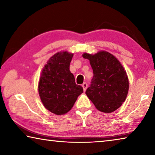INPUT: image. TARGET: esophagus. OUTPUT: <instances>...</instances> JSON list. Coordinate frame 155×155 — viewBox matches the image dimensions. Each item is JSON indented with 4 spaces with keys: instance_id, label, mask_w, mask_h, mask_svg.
<instances>
[{
    "instance_id": "esophagus-1",
    "label": "esophagus",
    "mask_w": 155,
    "mask_h": 155,
    "mask_svg": "<svg viewBox=\"0 0 155 155\" xmlns=\"http://www.w3.org/2000/svg\"><path fill=\"white\" fill-rule=\"evenodd\" d=\"M82 87L83 88V90L85 91L86 90H87V83H83L82 84Z\"/></svg>"
}]
</instances>
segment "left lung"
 Listing matches in <instances>:
<instances>
[{"label":"left lung","mask_w":155,"mask_h":155,"mask_svg":"<svg viewBox=\"0 0 155 155\" xmlns=\"http://www.w3.org/2000/svg\"><path fill=\"white\" fill-rule=\"evenodd\" d=\"M83 57L90 60L94 74L85 94L99 111H115L124 103L128 91V79L124 68L114 55L105 51L94 55L85 53Z\"/></svg>","instance_id":"obj_1"}]
</instances>
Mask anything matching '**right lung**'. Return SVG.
<instances>
[{
    "mask_svg": "<svg viewBox=\"0 0 155 155\" xmlns=\"http://www.w3.org/2000/svg\"><path fill=\"white\" fill-rule=\"evenodd\" d=\"M73 54L59 52L54 54L41 72L38 91L46 108L56 115H63L72 109L78 96L83 92L77 85L70 64Z\"/></svg>",
    "mask_w": 155,
    "mask_h": 155,
    "instance_id": "right-lung-1",
    "label": "right lung"
}]
</instances>
